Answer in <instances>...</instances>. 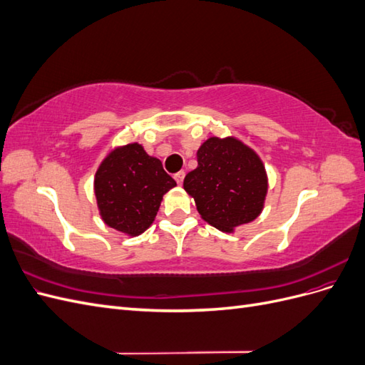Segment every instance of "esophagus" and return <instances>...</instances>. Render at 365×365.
I'll return each mask as SVG.
<instances>
[{
  "label": "esophagus",
  "mask_w": 365,
  "mask_h": 365,
  "mask_svg": "<svg viewBox=\"0 0 365 365\" xmlns=\"http://www.w3.org/2000/svg\"><path fill=\"white\" fill-rule=\"evenodd\" d=\"M184 176H185V172H184V170H181V172H178V173H175L173 178L176 180V182H178V184H182V181H184Z\"/></svg>",
  "instance_id": "1"
}]
</instances>
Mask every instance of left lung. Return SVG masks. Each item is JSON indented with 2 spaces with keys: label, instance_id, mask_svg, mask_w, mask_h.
Here are the masks:
<instances>
[{
  "label": "left lung",
  "instance_id": "left-lung-1",
  "mask_svg": "<svg viewBox=\"0 0 365 365\" xmlns=\"http://www.w3.org/2000/svg\"><path fill=\"white\" fill-rule=\"evenodd\" d=\"M196 155L197 168L185 175L184 189L204 220L230 233L260 215L268 178L256 152L236 138L212 137Z\"/></svg>",
  "mask_w": 365,
  "mask_h": 365
}]
</instances>
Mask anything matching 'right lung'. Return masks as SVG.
<instances>
[{"label": "right lung", "mask_w": 365, "mask_h": 365, "mask_svg": "<svg viewBox=\"0 0 365 365\" xmlns=\"http://www.w3.org/2000/svg\"><path fill=\"white\" fill-rule=\"evenodd\" d=\"M175 185L161 161L149 157L138 143L109 153L94 178L97 205L105 224L130 236L150 227L163 195Z\"/></svg>", "instance_id": "right-lung-1"}]
</instances>
